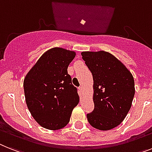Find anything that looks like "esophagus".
Segmentation results:
<instances>
[{
  "label": "esophagus",
  "mask_w": 152,
  "mask_h": 152,
  "mask_svg": "<svg viewBox=\"0 0 152 152\" xmlns=\"http://www.w3.org/2000/svg\"><path fill=\"white\" fill-rule=\"evenodd\" d=\"M78 90H79V92H80V94H82L84 92V88L82 86H80V87L78 88Z\"/></svg>",
  "instance_id": "obj_1"
}]
</instances>
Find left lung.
<instances>
[{
	"instance_id": "8db88e82",
	"label": "left lung",
	"mask_w": 152,
	"mask_h": 152,
	"mask_svg": "<svg viewBox=\"0 0 152 152\" xmlns=\"http://www.w3.org/2000/svg\"><path fill=\"white\" fill-rule=\"evenodd\" d=\"M81 56L94 81L95 108L87 114L88 121L98 130H111L121 124L131 107L135 93L134 77L110 53L87 51Z\"/></svg>"
}]
</instances>
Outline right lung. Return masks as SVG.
<instances>
[{"mask_svg": "<svg viewBox=\"0 0 152 152\" xmlns=\"http://www.w3.org/2000/svg\"><path fill=\"white\" fill-rule=\"evenodd\" d=\"M75 52L55 47L40 56L24 79V91L28 110L40 126L59 130L70 121L79 102L67 67Z\"/></svg>", "mask_w": 152, "mask_h": 152, "instance_id": "right-lung-1", "label": "right lung"}]
</instances>
